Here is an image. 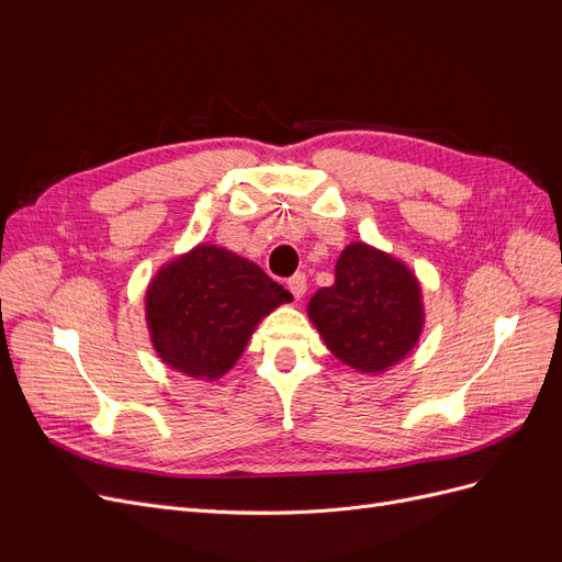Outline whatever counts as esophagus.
Returning <instances> with one entry per match:
<instances>
[{
	"instance_id": "obj_1",
	"label": "esophagus",
	"mask_w": 562,
	"mask_h": 562,
	"mask_svg": "<svg viewBox=\"0 0 562 562\" xmlns=\"http://www.w3.org/2000/svg\"><path fill=\"white\" fill-rule=\"evenodd\" d=\"M288 291L293 293L295 300H300L304 293H307V277L295 274V277L288 279Z\"/></svg>"
}]
</instances>
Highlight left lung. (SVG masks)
<instances>
[{
    "mask_svg": "<svg viewBox=\"0 0 562 562\" xmlns=\"http://www.w3.org/2000/svg\"><path fill=\"white\" fill-rule=\"evenodd\" d=\"M310 318L339 361L382 372L411 351L422 333L415 274L386 252L351 244L335 265V281L310 300Z\"/></svg>",
    "mask_w": 562,
    "mask_h": 562,
    "instance_id": "left-lung-1",
    "label": "left lung"
}]
</instances>
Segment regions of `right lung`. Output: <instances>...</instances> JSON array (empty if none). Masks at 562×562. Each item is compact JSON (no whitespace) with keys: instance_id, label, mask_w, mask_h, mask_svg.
Returning a JSON list of instances; mask_svg holds the SVG:
<instances>
[{"instance_id":"right-lung-1","label":"right lung","mask_w":562,"mask_h":562,"mask_svg":"<svg viewBox=\"0 0 562 562\" xmlns=\"http://www.w3.org/2000/svg\"><path fill=\"white\" fill-rule=\"evenodd\" d=\"M291 293L239 255L199 246L166 265L147 291V323L161 361L217 380L239 361L260 318Z\"/></svg>"}]
</instances>
